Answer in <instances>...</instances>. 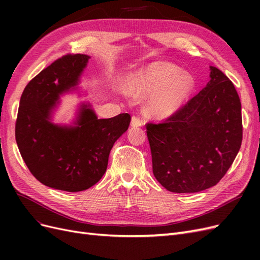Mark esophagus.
<instances>
[{"label": "esophagus", "instance_id": "esophagus-1", "mask_svg": "<svg viewBox=\"0 0 260 260\" xmlns=\"http://www.w3.org/2000/svg\"><path fill=\"white\" fill-rule=\"evenodd\" d=\"M131 125L132 127H140V125H142V120H141L140 118L137 116H132Z\"/></svg>", "mask_w": 260, "mask_h": 260}]
</instances>
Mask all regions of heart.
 I'll return each instance as SVG.
<instances>
[{
	"label": "heart",
	"mask_w": 260,
	"mask_h": 260,
	"mask_svg": "<svg viewBox=\"0 0 260 260\" xmlns=\"http://www.w3.org/2000/svg\"><path fill=\"white\" fill-rule=\"evenodd\" d=\"M193 89L192 77L180 72L169 62H154L131 80L128 92L136 95H153L147 102V112L165 118L182 107Z\"/></svg>",
	"instance_id": "obj_1"
}]
</instances>
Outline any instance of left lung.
Returning <instances> with one entry per match:
<instances>
[{
  "label": "left lung",
  "mask_w": 260,
  "mask_h": 260,
  "mask_svg": "<svg viewBox=\"0 0 260 260\" xmlns=\"http://www.w3.org/2000/svg\"><path fill=\"white\" fill-rule=\"evenodd\" d=\"M210 80L198 95L159 123H146L153 174L174 193L216 185L242 144L241 102L233 83L210 66Z\"/></svg>",
  "instance_id": "1"
}]
</instances>
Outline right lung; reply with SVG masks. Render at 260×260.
Masks as SVG:
<instances>
[{
	"mask_svg": "<svg viewBox=\"0 0 260 260\" xmlns=\"http://www.w3.org/2000/svg\"><path fill=\"white\" fill-rule=\"evenodd\" d=\"M89 58L64 55L30 80L20 98L15 125L20 155L38 181L56 190L80 192L99 182L114 143L131 120L129 114L99 119L82 104L75 125L51 121L59 95L78 84Z\"/></svg>",
	"mask_w": 260,
	"mask_h": 260,
	"instance_id": "obj_1",
	"label": "right lung"
}]
</instances>
